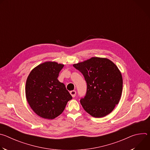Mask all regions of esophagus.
<instances>
[{
  "label": "esophagus",
  "instance_id": "esophagus-1",
  "mask_svg": "<svg viewBox=\"0 0 150 150\" xmlns=\"http://www.w3.org/2000/svg\"><path fill=\"white\" fill-rule=\"evenodd\" d=\"M70 94H71V95L72 96V97H75V96H76V91H75V90L71 91H70Z\"/></svg>",
  "mask_w": 150,
  "mask_h": 150
}]
</instances>
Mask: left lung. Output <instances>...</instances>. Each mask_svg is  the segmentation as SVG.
<instances>
[{
  "mask_svg": "<svg viewBox=\"0 0 150 150\" xmlns=\"http://www.w3.org/2000/svg\"><path fill=\"white\" fill-rule=\"evenodd\" d=\"M73 67L84 76L87 92L80 99L83 109L94 117L111 113L120 100L123 79L115 64L105 58L92 57Z\"/></svg>",
  "mask_w": 150,
  "mask_h": 150,
  "instance_id": "1",
  "label": "left lung"
}]
</instances>
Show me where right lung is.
I'll return each mask as SVG.
<instances>
[{"instance_id": "1", "label": "right lung", "mask_w": 150, "mask_h": 150, "mask_svg": "<svg viewBox=\"0 0 150 150\" xmlns=\"http://www.w3.org/2000/svg\"><path fill=\"white\" fill-rule=\"evenodd\" d=\"M63 66L54 62H45L33 69L27 78V101L33 111L42 118L57 117L72 98L65 84L57 79Z\"/></svg>"}]
</instances>
